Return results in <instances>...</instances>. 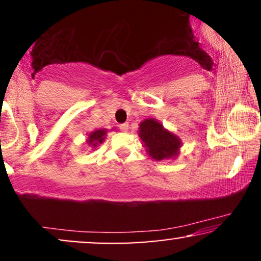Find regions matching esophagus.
Listing matches in <instances>:
<instances>
[{
    "mask_svg": "<svg viewBox=\"0 0 261 261\" xmlns=\"http://www.w3.org/2000/svg\"><path fill=\"white\" fill-rule=\"evenodd\" d=\"M119 127H120L121 131H127L128 130V124H126V122H125V124H121Z\"/></svg>",
    "mask_w": 261,
    "mask_h": 261,
    "instance_id": "1",
    "label": "esophagus"
}]
</instances>
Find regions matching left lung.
Masks as SVG:
<instances>
[{
  "instance_id": "8db88e82",
  "label": "left lung",
  "mask_w": 261,
  "mask_h": 261,
  "mask_svg": "<svg viewBox=\"0 0 261 261\" xmlns=\"http://www.w3.org/2000/svg\"><path fill=\"white\" fill-rule=\"evenodd\" d=\"M139 136L145 145L149 157L154 161L172 160L179 153L181 141L176 135L166 130L155 119L141 121Z\"/></svg>"
}]
</instances>
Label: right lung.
I'll return each mask as SVG.
<instances>
[{"mask_svg": "<svg viewBox=\"0 0 261 261\" xmlns=\"http://www.w3.org/2000/svg\"><path fill=\"white\" fill-rule=\"evenodd\" d=\"M108 131L106 128H99V130L93 131L88 135V140H87V143L93 148H95L97 146H99L100 143H103V141L106 140Z\"/></svg>", "mask_w": 261, "mask_h": 261, "instance_id": "1", "label": "right lung"}]
</instances>
